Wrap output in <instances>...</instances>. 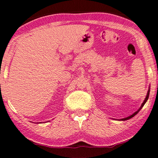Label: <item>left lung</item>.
I'll return each instance as SVG.
<instances>
[{"instance_id": "1", "label": "left lung", "mask_w": 158, "mask_h": 158, "mask_svg": "<svg viewBox=\"0 0 158 158\" xmlns=\"http://www.w3.org/2000/svg\"><path fill=\"white\" fill-rule=\"evenodd\" d=\"M149 96H150V89H149V90H148V94H147L146 98H145V99H144V101H143V103H142L141 106H140V108H139V109H138L137 111H135V113H134V114H132V115L129 116H128V117H127V118H122V119H119V120H120V121H125V120H128V119H129V118H132V117H133V116H135L136 115V114H137L138 113V112H139V111H140V110H141V109H142V108L144 106V104H145V103L147 102V101H148V100Z\"/></svg>"}]
</instances>
